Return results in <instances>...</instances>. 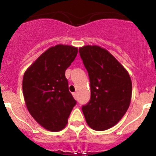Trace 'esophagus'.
Masks as SVG:
<instances>
[{"label":"esophagus","instance_id":"obj_1","mask_svg":"<svg viewBox=\"0 0 156 156\" xmlns=\"http://www.w3.org/2000/svg\"><path fill=\"white\" fill-rule=\"evenodd\" d=\"M73 98L76 99V100H78V94L73 93Z\"/></svg>","mask_w":156,"mask_h":156}]
</instances>
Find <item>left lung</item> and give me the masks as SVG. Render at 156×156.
I'll return each instance as SVG.
<instances>
[{
	"label": "left lung",
	"mask_w": 156,
	"mask_h": 156,
	"mask_svg": "<svg viewBox=\"0 0 156 156\" xmlns=\"http://www.w3.org/2000/svg\"><path fill=\"white\" fill-rule=\"evenodd\" d=\"M87 70L90 99L82 106L88 126L105 130L115 126L127 111L132 95L128 72L107 50L96 45L79 48Z\"/></svg>",
	"instance_id": "8db88e82"
}]
</instances>
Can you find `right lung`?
I'll return each instance as SVG.
<instances>
[{
    "label": "right lung",
    "instance_id": "obj_1",
    "mask_svg": "<svg viewBox=\"0 0 156 156\" xmlns=\"http://www.w3.org/2000/svg\"><path fill=\"white\" fill-rule=\"evenodd\" d=\"M78 49L58 44L48 48L25 72L23 92L30 115L48 130L64 129L76 104L65 73Z\"/></svg>",
    "mask_w": 156,
    "mask_h": 156
}]
</instances>
